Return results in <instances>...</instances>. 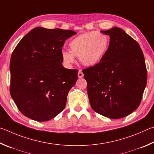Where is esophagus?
<instances>
[{"mask_svg": "<svg viewBox=\"0 0 154 154\" xmlns=\"http://www.w3.org/2000/svg\"><path fill=\"white\" fill-rule=\"evenodd\" d=\"M78 76H79V79H81L83 76H84V74H83L81 70H79V73H78Z\"/></svg>", "mask_w": 154, "mask_h": 154, "instance_id": "obj_1", "label": "esophagus"}]
</instances>
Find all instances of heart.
Returning <instances> with one entry per match:
<instances>
[{"label":"heart","mask_w":154,"mask_h":154,"mask_svg":"<svg viewBox=\"0 0 154 154\" xmlns=\"http://www.w3.org/2000/svg\"><path fill=\"white\" fill-rule=\"evenodd\" d=\"M109 45V39L107 35L94 31L85 32L70 40V51L63 50L61 57L67 66L75 61V56L79 57L85 66H95L103 58Z\"/></svg>","instance_id":"obj_1"}]
</instances>
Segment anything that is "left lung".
I'll use <instances>...</instances> for the list:
<instances>
[{
	"label": "left lung",
	"mask_w": 154,
	"mask_h": 154,
	"mask_svg": "<svg viewBox=\"0 0 154 154\" xmlns=\"http://www.w3.org/2000/svg\"><path fill=\"white\" fill-rule=\"evenodd\" d=\"M101 32L110 37L108 50L101 61L82 72L92 109L119 119L141 103L147 85L146 66L139 43L122 29L115 27Z\"/></svg>",
	"instance_id": "8db88e82"
}]
</instances>
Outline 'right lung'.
I'll return each mask as SVG.
<instances>
[{
    "mask_svg": "<svg viewBox=\"0 0 154 154\" xmlns=\"http://www.w3.org/2000/svg\"><path fill=\"white\" fill-rule=\"evenodd\" d=\"M76 34L69 29L37 27L16 46L10 61V93L21 114L38 122L55 118L65 108L79 70L62 66V47Z\"/></svg>",
    "mask_w": 154,
    "mask_h": 154,
    "instance_id": "add662e5",
    "label": "right lung"
}]
</instances>
